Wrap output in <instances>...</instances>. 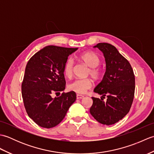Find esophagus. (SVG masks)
Instances as JSON below:
<instances>
[{"instance_id": "obj_1", "label": "esophagus", "mask_w": 154, "mask_h": 154, "mask_svg": "<svg viewBox=\"0 0 154 154\" xmlns=\"http://www.w3.org/2000/svg\"><path fill=\"white\" fill-rule=\"evenodd\" d=\"M84 97L83 95H81V94H77V99H81Z\"/></svg>"}]
</instances>
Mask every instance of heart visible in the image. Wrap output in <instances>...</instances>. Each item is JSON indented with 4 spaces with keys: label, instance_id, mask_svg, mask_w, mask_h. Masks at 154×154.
<instances>
[{
    "label": "heart",
    "instance_id": "heart-1",
    "mask_svg": "<svg viewBox=\"0 0 154 154\" xmlns=\"http://www.w3.org/2000/svg\"><path fill=\"white\" fill-rule=\"evenodd\" d=\"M79 60L89 67L87 75H91L94 79L97 80L102 75V70L98 66L100 63V58L93 51H87L79 55ZM74 61L72 58H68L63 66V73L67 78L71 77L73 71ZM93 86V81L90 78L79 79L73 81L68 85V89L78 94H84Z\"/></svg>",
    "mask_w": 154,
    "mask_h": 154
}]
</instances>
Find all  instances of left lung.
Returning a JSON list of instances; mask_svg holds the SVG:
<instances>
[{"mask_svg": "<svg viewBox=\"0 0 154 154\" xmlns=\"http://www.w3.org/2000/svg\"><path fill=\"white\" fill-rule=\"evenodd\" d=\"M94 48L103 53L106 71L94 89L102 97H92L90 113L100 124L112 125L122 119L131 108L135 91L134 74L128 61L114 45L99 43ZM105 96L107 100L104 101Z\"/></svg>", "mask_w": 154, "mask_h": 154, "instance_id": "left-lung-1", "label": "left lung"}]
</instances>
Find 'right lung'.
I'll list each match as a JSON object with an SVG mask.
<instances>
[{
    "label": "right lung",
    "instance_id": "add662e5",
    "mask_svg": "<svg viewBox=\"0 0 154 154\" xmlns=\"http://www.w3.org/2000/svg\"><path fill=\"white\" fill-rule=\"evenodd\" d=\"M78 48L49 45L28 61L22 83V96L29 117L38 126L51 128L60 124L76 100L73 91L52 97L65 89L63 66Z\"/></svg>",
    "mask_w": 154,
    "mask_h": 154
}]
</instances>
